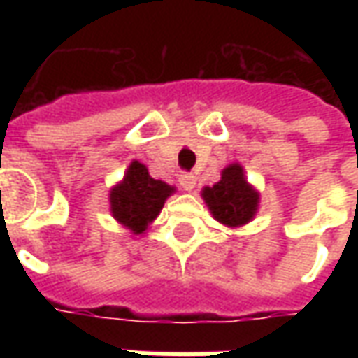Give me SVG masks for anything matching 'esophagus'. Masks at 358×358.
<instances>
[{"mask_svg":"<svg viewBox=\"0 0 358 358\" xmlns=\"http://www.w3.org/2000/svg\"><path fill=\"white\" fill-rule=\"evenodd\" d=\"M178 180H180V186L184 187L186 192H192V189L195 187V182H197L194 172H182V174L178 176Z\"/></svg>","mask_w":358,"mask_h":358,"instance_id":"1","label":"esophagus"}]
</instances>
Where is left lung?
Returning <instances> with one entry per match:
<instances>
[{"label":"left lung","instance_id":"1","mask_svg":"<svg viewBox=\"0 0 358 358\" xmlns=\"http://www.w3.org/2000/svg\"><path fill=\"white\" fill-rule=\"evenodd\" d=\"M203 199L213 217L226 226L248 224L255 217L259 194L249 186L240 164H230L213 187L203 189Z\"/></svg>","mask_w":358,"mask_h":358}]
</instances>
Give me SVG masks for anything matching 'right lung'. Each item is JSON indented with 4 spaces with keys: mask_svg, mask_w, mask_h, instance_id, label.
<instances>
[{
    "mask_svg": "<svg viewBox=\"0 0 358 358\" xmlns=\"http://www.w3.org/2000/svg\"><path fill=\"white\" fill-rule=\"evenodd\" d=\"M174 187L149 176L145 164L134 161L124 180L110 192V210L120 224L141 234L163 209Z\"/></svg>",
    "mask_w": 358,
    "mask_h": 358,
    "instance_id": "right-lung-1",
    "label": "right lung"
}]
</instances>
